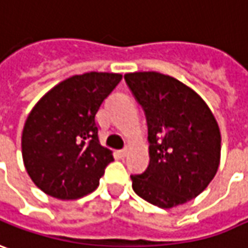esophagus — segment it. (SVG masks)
<instances>
[{
  "instance_id": "34e87169",
  "label": "esophagus",
  "mask_w": 248,
  "mask_h": 248,
  "mask_svg": "<svg viewBox=\"0 0 248 248\" xmlns=\"http://www.w3.org/2000/svg\"><path fill=\"white\" fill-rule=\"evenodd\" d=\"M119 154H120V157H123V158H124V157H127L128 150H127V149H124V150H120V151H119Z\"/></svg>"
}]
</instances>
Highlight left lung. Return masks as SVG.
<instances>
[{
  "label": "left lung",
  "instance_id": "8db88e82",
  "mask_svg": "<svg viewBox=\"0 0 248 248\" xmlns=\"http://www.w3.org/2000/svg\"><path fill=\"white\" fill-rule=\"evenodd\" d=\"M143 108L150 164L131 174L132 188L153 205L170 209L198 197L220 164L221 135L213 113L194 90L158 72L124 75Z\"/></svg>",
  "mask_w": 248,
  "mask_h": 248
}]
</instances>
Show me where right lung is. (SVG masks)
Masks as SVG:
<instances>
[{
    "mask_svg": "<svg viewBox=\"0 0 248 248\" xmlns=\"http://www.w3.org/2000/svg\"><path fill=\"white\" fill-rule=\"evenodd\" d=\"M121 78L108 72L75 75L46 93L28 114L23 161L45 194L78 199L98 187L113 155L99 143L95 117Z\"/></svg>",
    "mask_w": 248,
    "mask_h": 248,
    "instance_id": "1",
    "label": "right lung"
}]
</instances>
